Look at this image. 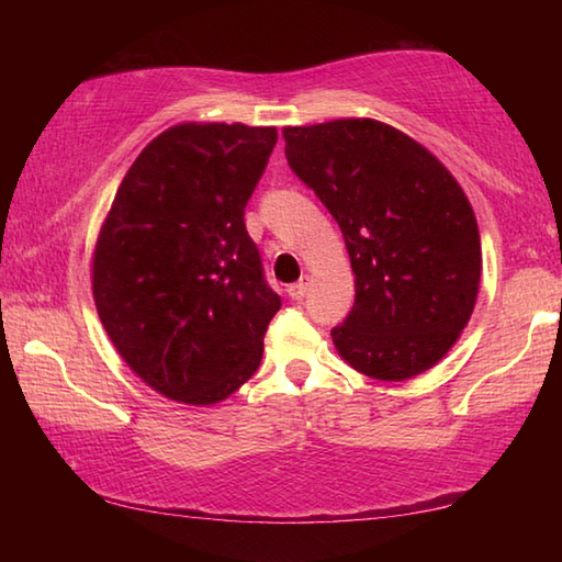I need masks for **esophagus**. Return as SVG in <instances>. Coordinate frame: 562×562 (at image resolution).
Masks as SVG:
<instances>
[{"mask_svg": "<svg viewBox=\"0 0 562 562\" xmlns=\"http://www.w3.org/2000/svg\"><path fill=\"white\" fill-rule=\"evenodd\" d=\"M307 288H310V282H307V278H302L300 282H294V284H290L288 288V292H290V297L292 300H302L304 294H307Z\"/></svg>", "mask_w": 562, "mask_h": 562, "instance_id": "obj_1", "label": "esophagus"}]
</instances>
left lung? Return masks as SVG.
Here are the masks:
<instances>
[{
	"instance_id": "1",
	"label": "left lung",
	"mask_w": 562,
	"mask_h": 562,
	"mask_svg": "<svg viewBox=\"0 0 562 562\" xmlns=\"http://www.w3.org/2000/svg\"><path fill=\"white\" fill-rule=\"evenodd\" d=\"M292 173L335 217L355 307L331 339L357 372L402 382L431 369L469 325L481 235L456 178L406 133L372 119L284 128Z\"/></svg>"
}]
</instances>
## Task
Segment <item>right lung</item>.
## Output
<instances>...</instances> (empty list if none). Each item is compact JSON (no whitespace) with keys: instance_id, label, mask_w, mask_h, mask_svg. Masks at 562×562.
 Returning <instances> with one entry per match:
<instances>
[{"instance_id":"1","label":"right lung","mask_w":562,"mask_h":562,"mask_svg":"<svg viewBox=\"0 0 562 562\" xmlns=\"http://www.w3.org/2000/svg\"><path fill=\"white\" fill-rule=\"evenodd\" d=\"M278 131L180 123L140 150L93 252L103 329L148 386L215 404L258 372L280 310L245 205Z\"/></svg>"}]
</instances>
